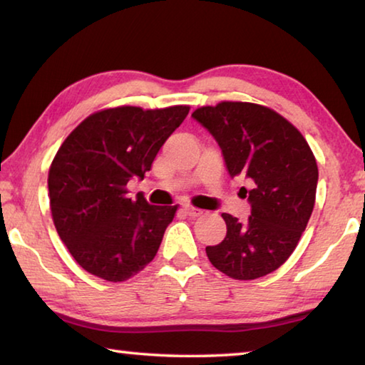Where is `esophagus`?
Here are the masks:
<instances>
[{
    "instance_id": "34e87169",
    "label": "esophagus",
    "mask_w": 365,
    "mask_h": 365,
    "mask_svg": "<svg viewBox=\"0 0 365 365\" xmlns=\"http://www.w3.org/2000/svg\"><path fill=\"white\" fill-rule=\"evenodd\" d=\"M183 212L187 214V215H190V217H200V215H202L201 209L193 207V206H190V205H185L183 206Z\"/></svg>"
}]
</instances>
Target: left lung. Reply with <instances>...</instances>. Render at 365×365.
Listing matches in <instances>:
<instances>
[{"instance_id":"1","label":"left lung","mask_w":365,"mask_h":365,"mask_svg":"<svg viewBox=\"0 0 365 365\" xmlns=\"http://www.w3.org/2000/svg\"><path fill=\"white\" fill-rule=\"evenodd\" d=\"M224 154L228 174L250 178L248 222L222 214L227 235L206 255L215 269L235 280H255L292 256L311 217L319 169L306 138L285 117L255 103L222 101L197 108Z\"/></svg>"}]
</instances>
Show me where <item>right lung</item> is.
<instances>
[{
	"mask_svg": "<svg viewBox=\"0 0 365 365\" xmlns=\"http://www.w3.org/2000/svg\"><path fill=\"white\" fill-rule=\"evenodd\" d=\"M190 106H119L90 114L69 133L48 172L54 227L78 265L125 282L150 264L175 217V206L128 197Z\"/></svg>",
	"mask_w": 365,
	"mask_h": 365,
	"instance_id": "right-lung-1",
	"label": "right lung"
}]
</instances>
